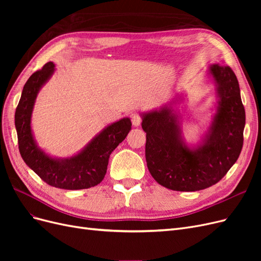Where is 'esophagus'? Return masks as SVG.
<instances>
[{
  "label": "esophagus",
  "instance_id": "obj_1",
  "mask_svg": "<svg viewBox=\"0 0 261 261\" xmlns=\"http://www.w3.org/2000/svg\"><path fill=\"white\" fill-rule=\"evenodd\" d=\"M132 123L134 126H139L141 123V116L139 114H133L132 115Z\"/></svg>",
  "mask_w": 261,
  "mask_h": 261
}]
</instances>
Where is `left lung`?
Returning <instances> with one entry per match:
<instances>
[{
  "instance_id": "left-lung-1",
  "label": "left lung",
  "mask_w": 261,
  "mask_h": 261,
  "mask_svg": "<svg viewBox=\"0 0 261 261\" xmlns=\"http://www.w3.org/2000/svg\"><path fill=\"white\" fill-rule=\"evenodd\" d=\"M210 74L219 86V107L209 136L198 149L184 145L169 108L143 115L148 170L158 183L172 191L195 192L217 184L242 151L245 109L238 78L230 66L219 63L210 67Z\"/></svg>"
}]
</instances>
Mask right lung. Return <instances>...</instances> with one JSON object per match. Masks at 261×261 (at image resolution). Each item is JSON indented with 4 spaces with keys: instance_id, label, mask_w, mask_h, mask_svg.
<instances>
[{
    "instance_id": "obj_1",
    "label": "right lung",
    "mask_w": 261,
    "mask_h": 261,
    "mask_svg": "<svg viewBox=\"0 0 261 261\" xmlns=\"http://www.w3.org/2000/svg\"><path fill=\"white\" fill-rule=\"evenodd\" d=\"M54 72V64L48 62L29 77L23 86L15 112L18 149L22 160L46 184L62 189H85L101 183L108 169L109 158L132 129L129 118L102 130L81 153L66 160H55L38 149L30 128V117L37 93Z\"/></svg>"
}]
</instances>
